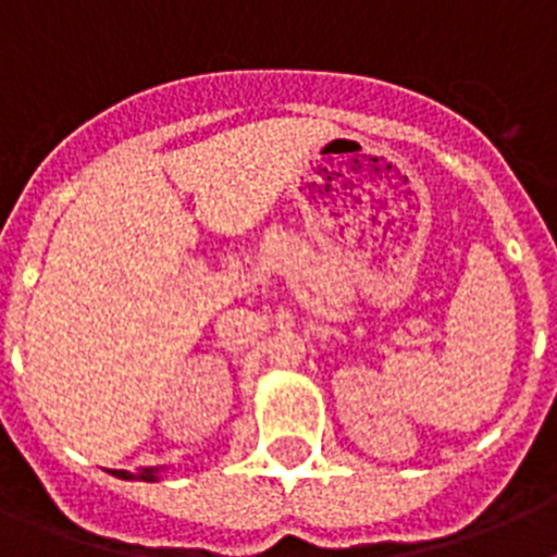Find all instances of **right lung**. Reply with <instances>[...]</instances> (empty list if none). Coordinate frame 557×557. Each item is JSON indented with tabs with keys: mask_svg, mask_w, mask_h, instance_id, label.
Segmentation results:
<instances>
[{
	"mask_svg": "<svg viewBox=\"0 0 557 557\" xmlns=\"http://www.w3.org/2000/svg\"><path fill=\"white\" fill-rule=\"evenodd\" d=\"M161 469H141V471H111L113 476H120V480H145V482H156L159 480Z\"/></svg>",
	"mask_w": 557,
	"mask_h": 557,
	"instance_id": "1",
	"label": "right lung"
}]
</instances>
